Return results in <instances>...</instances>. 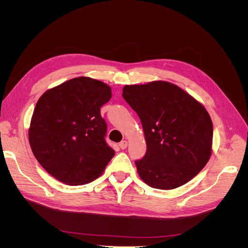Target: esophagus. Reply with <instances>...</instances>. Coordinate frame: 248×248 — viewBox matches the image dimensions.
Segmentation results:
<instances>
[{
	"label": "esophagus",
	"instance_id": "obj_1",
	"mask_svg": "<svg viewBox=\"0 0 248 248\" xmlns=\"http://www.w3.org/2000/svg\"><path fill=\"white\" fill-rule=\"evenodd\" d=\"M119 147L121 149H125L127 147V140H122L119 142Z\"/></svg>",
	"mask_w": 248,
	"mask_h": 248
}]
</instances>
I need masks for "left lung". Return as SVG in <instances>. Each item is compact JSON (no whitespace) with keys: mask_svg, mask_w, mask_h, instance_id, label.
Masks as SVG:
<instances>
[{"mask_svg":"<svg viewBox=\"0 0 248 248\" xmlns=\"http://www.w3.org/2000/svg\"><path fill=\"white\" fill-rule=\"evenodd\" d=\"M122 96L137 111L147 151L136 160L142 181L174 189L202 170L211 155L213 125L206 108L168 81L125 86Z\"/></svg>","mask_w":248,"mask_h":248,"instance_id":"1","label":"left lung"}]
</instances>
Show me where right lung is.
<instances>
[{"instance_id": "obj_1", "label": "right lung", "mask_w": 248, "mask_h": 248, "mask_svg": "<svg viewBox=\"0 0 248 248\" xmlns=\"http://www.w3.org/2000/svg\"><path fill=\"white\" fill-rule=\"evenodd\" d=\"M110 97L104 82L81 77L48 90L37 102L30 146L41 167L59 181L92 182L114 157L106 140L108 125L100 115Z\"/></svg>"}]
</instances>
